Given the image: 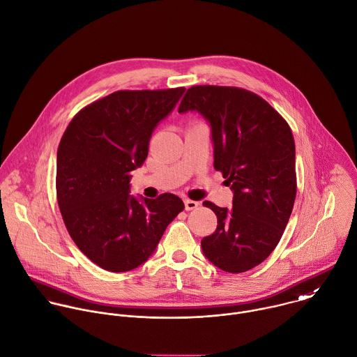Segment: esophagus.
<instances>
[{"mask_svg": "<svg viewBox=\"0 0 357 357\" xmlns=\"http://www.w3.org/2000/svg\"><path fill=\"white\" fill-rule=\"evenodd\" d=\"M197 207H199V203H197V202L189 200V199L185 200V210L190 211V210H195V208H197Z\"/></svg>", "mask_w": 357, "mask_h": 357, "instance_id": "obj_1", "label": "esophagus"}]
</instances>
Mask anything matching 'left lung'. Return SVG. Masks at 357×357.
<instances>
[{
	"instance_id": "obj_1",
	"label": "left lung",
	"mask_w": 357,
	"mask_h": 357,
	"mask_svg": "<svg viewBox=\"0 0 357 357\" xmlns=\"http://www.w3.org/2000/svg\"><path fill=\"white\" fill-rule=\"evenodd\" d=\"M199 112L211 128L214 168L234 192L232 208L204 202L217 229L202 239L220 270L245 273L278 245L296 197L295 140L287 121L260 96L239 87L193 86L178 112Z\"/></svg>"
}]
</instances>
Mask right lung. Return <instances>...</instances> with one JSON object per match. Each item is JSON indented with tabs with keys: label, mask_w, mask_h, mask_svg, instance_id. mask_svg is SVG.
Wrapping results in <instances>:
<instances>
[{
	"label": "right lung",
	"mask_w": 357,
	"mask_h": 357,
	"mask_svg": "<svg viewBox=\"0 0 357 357\" xmlns=\"http://www.w3.org/2000/svg\"><path fill=\"white\" fill-rule=\"evenodd\" d=\"M183 93L185 87L115 91L77 112L59 142L56 199L63 222L80 252L107 271L146 263L185 208L172 193L129 195L130 172L143 165L154 129Z\"/></svg>",
	"instance_id": "right-lung-1"
}]
</instances>
